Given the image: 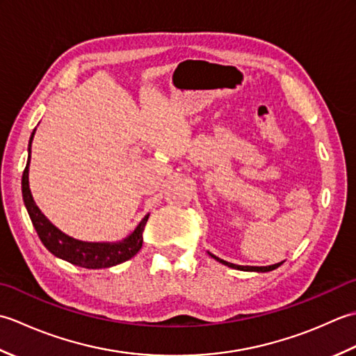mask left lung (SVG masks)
<instances>
[{
    "mask_svg": "<svg viewBox=\"0 0 356 356\" xmlns=\"http://www.w3.org/2000/svg\"><path fill=\"white\" fill-rule=\"evenodd\" d=\"M208 254H209L211 257H213L214 260L220 261L222 264H226V266H228V268H232V269H240V270H246V272H269V270H274V269H277L278 266H282V264H283V261H282V263L270 264V266H240V264L228 263V261H225V260H222V259H218V257H216L214 254H211V252H208Z\"/></svg>",
    "mask_w": 356,
    "mask_h": 356,
    "instance_id": "left-lung-1",
    "label": "left lung"
}]
</instances>
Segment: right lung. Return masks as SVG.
Listing matches in <instances>:
<instances>
[{
	"mask_svg": "<svg viewBox=\"0 0 356 356\" xmlns=\"http://www.w3.org/2000/svg\"><path fill=\"white\" fill-rule=\"evenodd\" d=\"M36 128L29 140V159L26 170L22 172L21 185L24 205L27 208L30 220H32L38 236H40L42 241V245L47 248L53 255L58 257V259H63L72 264H76V266L87 269L111 268L130 260L142 248V232L143 228H145L149 214L142 218L140 223L136 226V229L130 236L125 237L124 240L111 243V241H82L67 236L61 229H58L56 226L41 213V209L36 207L32 191H30L29 186V165L30 154H32V140Z\"/></svg>",
	"mask_w": 356,
	"mask_h": 356,
	"instance_id": "obj_1",
	"label": "right lung"
}]
</instances>
